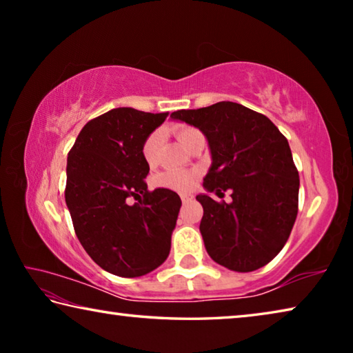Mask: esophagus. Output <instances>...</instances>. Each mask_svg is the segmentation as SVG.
I'll return each instance as SVG.
<instances>
[{
  "label": "esophagus",
  "mask_w": 353,
  "mask_h": 353,
  "mask_svg": "<svg viewBox=\"0 0 353 353\" xmlns=\"http://www.w3.org/2000/svg\"><path fill=\"white\" fill-rule=\"evenodd\" d=\"M181 199H182V202H190V201L194 199V196L190 194V193H182L181 194Z\"/></svg>",
  "instance_id": "obj_1"
}]
</instances>
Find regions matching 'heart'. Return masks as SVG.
<instances>
[{
  "label": "heart",
  "mask_w": 353,
  "mask_h": 353,
  "mask_svg": "<svg viewBox=\"0 0 353 353\" xmlns=\"http://www.w3.org/2000/svg\"><path fill=\"white\" fill-rule=\"evenodd\" d=\"M176 134L179 141L183 146L188 145V141L193 139L199 130L191 126H179L176 128ZM159 143H160V132L154 130L149 134L141 145V155L148 165H154L157 160L159 154ZM196 181H198V172L196 171H187V170H166L159 172L154 177V183L157 187L174 190V191H188L194 187Z\"/></svg>",
  "instance_id": "b5f03b06"
}]
</instances>
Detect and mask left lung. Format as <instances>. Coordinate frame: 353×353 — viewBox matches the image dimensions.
<instances>
[{"label": "left lung", "instance_id": "left-lung-1", "mask_svg": "<svg viewBox=\"0 0 353 353\" xmlns=\"http://www.w3.org/2000/svg\"><path fill=\"white\" fill-rule=\"evenodd\" d=\"M207 137L212 168L204 187L232 202L199 194V230L218 265L250 272L270 263L288 241L299 210V171L288 140L270 118L223 101L171 115Z\"/></svg>", "mask_w": 353, "mask_h": 353}]
</instances>
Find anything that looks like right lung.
Instances as JSON below:
<instances>
[{"label":"right lung","mask_w":353,"mask_h":353,"mask_svg":"<svg viewBox=\"0 0 353 353\" xmlns=\"http://www.w3.org/2000/svg\"><path fill=\"white\" fill-rule=\"evenodd\" d=\"M166 117L112 109L90 119L68 152L65 201L76 235L97 265L119 277L145 276L170 255L182 201L168 188L148 190L141 155Z\"/></svg>","instance_id":"add662e5"}]
</instances>
